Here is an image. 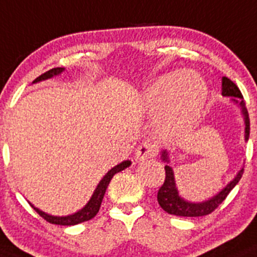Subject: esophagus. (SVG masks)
<instances>
[{"label":"esophagus","mask_w":257,"mask_h":257,"mask_svg":"<svg viewBox=\"0 0 257 257\" xmlns=\"http://www.w3.org/2000/svg\"><path fill=\"white\" fill-rule=\"evenodd\" d=\"M156 153H158V146L150 141H145L136 149V160L144 161L146 159H151L156 155Z\"/></svg>","instance_id":"34e87169"}]
</instances>
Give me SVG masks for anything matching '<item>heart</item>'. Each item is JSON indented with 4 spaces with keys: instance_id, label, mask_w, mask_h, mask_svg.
Here are the masks:
<instances>
[{
    "instance_id": "obj_1",
    "label": "heart",
    "mask_w": 257,
    "mask_h": 257,
    "mask_svg": "<svg viewBox=\"0 0 257 257\" xmlns=\"http://www.w3.org/2000/svg\"><path fill=\"white\" fill-rule=\"evenodd\" d=\"M207 98L206 83L190 70L168 73L151 83L141 97V107L149 114L160 116L164 133L179 136L199 117Z\"/></svg>"
}]
</instances>
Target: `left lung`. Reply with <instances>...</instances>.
<instances>
[{
    "mask_svg": "<svg viewBox=\"0 0 257 257\" xmlns=\"http://www.w3.org/2000/svg\"><path fill=\"white\" fill-rule=\"evenodd\" d=\"M222 96L232 97V102L238 104V107L241 108L243 121H245V141H247L248 136H250V118H248L247 108H246L245 102H243L242 99L243 97L242 94H241V90L238 89V87L227 77L222 78ZM161 159H163V161H165V163H170L169 154H168L167 150H164L163 153H161ZM242 174L243 168L240 172L237 173L236 177H234L233 179L221 190V192L217 193L216 195H213V197L209 198V199L204 200V202H200V203H192V202H188V200H185L184 198H182L179 195L177 185H175L174 172H173L172 167H169V164H167V165H165V180H164V184L161 185L160 189H159L158 192V202L164 211L168 212L169 214H174V216H207V214L212 213V212L226 199V197L229 194V192L233 189L234 185L240 182Z\"/></svg>",
    "mask_w": 257,
    "mask_h": 257,
    "instance_id": "1",
    "label": "left lung"
}]
</instances>
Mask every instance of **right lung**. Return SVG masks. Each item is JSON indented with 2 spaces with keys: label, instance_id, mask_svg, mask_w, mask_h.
Here are the masks:
<instances>
[{
  "label": "right lung",
  "instance_id": "obj_1",
  "mask_svg": "<svg viewBox=\"0 0 257 257\" xmlns=\"http://www.w3.org/2000/svg\"><path fill=\"white\" fill-rule=\"evenodd\" d=\"M62 72H64V68H53V69L48 70V72H45L44 74H41L40 77L36 78V79L34 80V83L41 82V80L49 79V78L55 77V75H59ZM130 165H131V161L126 160V161H122L121 164L116 165L114 168H112V169L109 170L103 178H102L101 182L98 183V185H97V188L94 189L90 199L88 200V203L85 204L80 211L75 212V213L73 214H69V216H62V217L51 216V214H48L45 213V212L40 211V209L36 208V207L33 206L31 203L30 206L33 207V208L35 209V211L38 212V213L40 214L45 221H48L49 223L60 224V226H74V224L89 221V219H92L97 213H98L99 207H101V203H102V199H103L104 197V193H106L107 187H108L109 182H111V179L113 178V175L117 174V173L122 172V170H124L126 168L130 167Z\"/></svg>",
  "mask_w": 257,
  "mask_h": 257
}]
</instances>
